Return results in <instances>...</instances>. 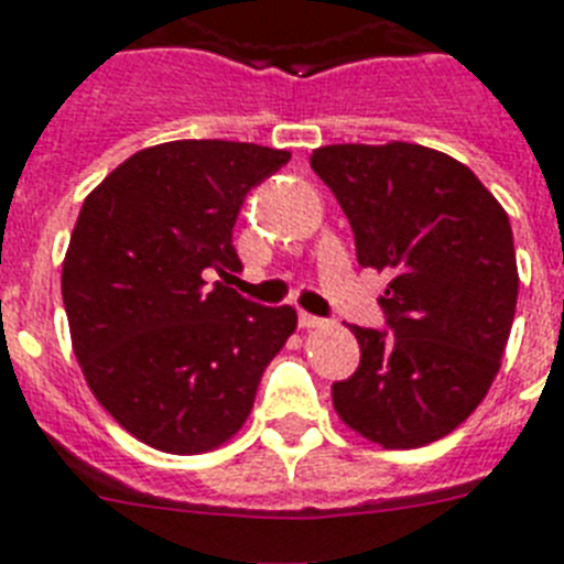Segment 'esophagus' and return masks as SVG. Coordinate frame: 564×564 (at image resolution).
Segmentation results:
<instances>
[{
  "label": "esophagus",
  "instance_id": "1",
  "mask_svg": "<svg viewBox=\"0 0 564 564\" xmlns=\"http://www.w3.org/2000/svg\"><path fill=\"white\" fill-rule=\"evenodd\" d=\"M326 326V319L314 317L308 311H300V328H323Z\"/></svg>",
  "mask_w": 564,
  "mask_h": 564
}]
</instances>
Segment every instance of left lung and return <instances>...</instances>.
Returning a JSON list of instances; mask_svg holds the SVG:
<instances>
[{"label":"left lung","mask_w":564,"mask_h":564,"mask_svg":"<svg viewBox=\"0 0 564 564\" xmlns=\"http://www.w3.org/2000/svg\"><path fill=\"white\" fill-rule=\"evenodd\" d=\"M311 169L349 218L360 268L390 273L387 328L349 326L360 364L332 384L337 416L384 448L434 443L501 367L518 300L510 218L463 162L422 145H326Z\"/></svg>","instance_id":"8db88e82"}]
</instances>
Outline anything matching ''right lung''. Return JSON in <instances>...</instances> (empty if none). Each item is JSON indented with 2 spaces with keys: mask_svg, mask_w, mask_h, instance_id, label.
Here are the masks:
<instances>
[{
  "mask_svg": "<svg viewBox=\"0 0 564 564\" xmlns=\"http://www.w3.org/2000/svg\"><path fill=\"white\" fill-rule=\"evenodd\" d=\"M288 160L250 142H165L121 162L80 206L61 282L72 346L101 408L151 448L227 443L294 335L291 305L209 285L241 268L238 212Z\"/></svg>",
  "mask_w": 564,
  "mask_h": 564,
  "instance_id": "right-lung-1",
  "label": "right lung"
}]
</instances>
